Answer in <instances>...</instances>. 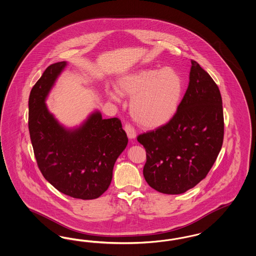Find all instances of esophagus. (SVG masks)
<instances>
[{"label":"esophagus","instance_id":"esophagus-1","mask_svg":"<svg viewBox=\"0 0 256 256\" xmlns=\"http://www.w3.org/2000/svg\"><path fill=\"white\" fill-rule=\"evenodd\" d=\"M124 130L130 139H134L136 137V130L130 124H124Z\"/></svg>","mask_w":256,"mask_h":256}]
</instances>
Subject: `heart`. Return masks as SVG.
Listing matches in <instances>:
<instances>
[{
    "label": "heart",
    "instance_id": "1",
    "mask_svg": "<svg viewBox=\"0 0 256 256\" xmlns=\"http://www.w3.org/2000/svg\"><path fill=\"white\" fill-rule=\"evenodd\" d=\"M117 92L132 97L130 112L134 120L148 128L168 123L177 110L182 94V80L170 68L141 70L122 77L116 84ZM112 99L117 94L110 92Z\"/></svg>",
    "mask_w": 256,
    "mask_h": 256
}]
</instances>
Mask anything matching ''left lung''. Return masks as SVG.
Returning a JSON list of instances; mask_svg holds the SVG:
<instances>
[{
	"instance_id": "left-lung-1",
	"label": "left lung",
	"mask_w": 256,
	"mask_h": 256,
	"mask_svg": "<svg viewBox=\"0 0 256 256\" xmlns=\"http://www.w3.org/2000/svg\"><path fill=\"white\" fill-rule=\"evenodd\" d=\"M223 139L221 93L210 74L192 60L188 86L174 117L137 136L146 152V183L166 194L192 188L210 170Z\"/></svg>"
}]
</instances>
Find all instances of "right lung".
Segmentation results:
<instances>
[{
	"instance_id": "right-lung-1",
	"label": "right lung",
	"mask_w": 256,
	"mask_h": 256,
	"mask_svg": "<svg viewBox=\"0 0 256 256\" xmlns=\"http://www.w3.org/2000/svg\"><path fill=\"white\" fill-rule=\"evenodd\" d=\"M66 62L50 64L31 90L28 128L42 176L64 194L90 200L108 188L114 164L128 144L119 118L90 116L81 128L66 130L48 112L46 97Z\"/></svg>"
}]
</instances>
